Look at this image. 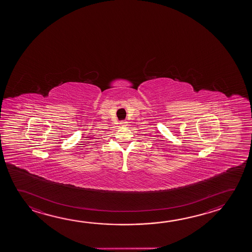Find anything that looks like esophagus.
I'll use <instances>...</instances> for the list:
<instances>
[{
  "mask_svg": "<svg viewBox=\"0 0 252 252\" xmlns=\"http://www.w3.org/2000/svg\"><path fill=\"white\" fill-rule=\"evenodd\" d=\"M126 124H127V122H126V120H123V121H121V122H120V125H121V126H126Z\"/></svg>",
  "mask_w": 252,
  "mask_h": 252,
  "instance_id": "obj_1",
  "label": "esophagus"
}]
</instances>
